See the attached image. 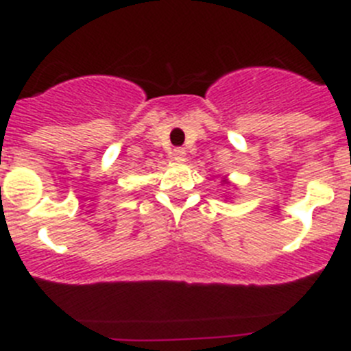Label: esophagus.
<instances>
[{
    "label": "esophagus",
    "instance_id": "34e87169",
    "mask_svg": "<svg viewBox=\"0 0 351 351\" xmlns=\"http://www.w3.org/2000/svg\"><path fill=\"white\" fill-rule=\"evenodd\" d=\"M172 157H174V160L177 162H184L186 160V150H184V148H174Z\"/></svg>",
    "mask_w": 351,
    "mask_h": 351
}]
</instances>
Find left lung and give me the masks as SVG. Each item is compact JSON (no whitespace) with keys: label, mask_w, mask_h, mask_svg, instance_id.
Here are the masks:
<instances>
[{"label":"left lung","mask_w":351,"mask_h":351,"mask_svg":"<svg viewBox=\"0 0 351 351\" xmlns=\"http://www.w3.org/2000/svg\"><path fill=\"white\" fill-rule=\"evenodd\" d=\"M221 182H223V184H230L227 179H225V177H223V180H221Z\"/></svg>","instance_id":"8db88e82"}]
</instances>
